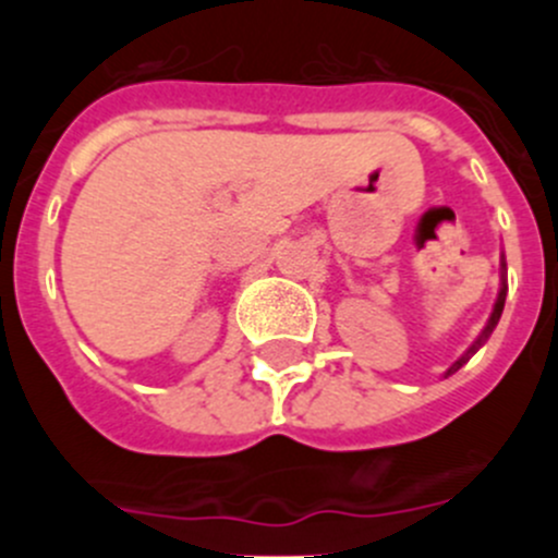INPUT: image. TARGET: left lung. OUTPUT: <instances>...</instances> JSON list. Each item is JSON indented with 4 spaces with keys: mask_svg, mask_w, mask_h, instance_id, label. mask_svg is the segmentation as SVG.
Instances as JSON below:
<instances>
[{
    "mask_svg": "<svg viewBox=\"0 0 558 558\" xmlns=\"http://www.w3.org/2000/svg\"><path fill=\"white\" fill-rule=\"evenodd\" d=\"M505 296H508V283H505V258H502V289H499V296H497V302H494V311H492V318H488L486 329H483V331H481V337H477V340H475V342H472V345H470V351H466V353H464V356H461V359H459V362H453V364H451V367H448V373H446V375H453V373H456V369H461V367H464V364H466V362H470V356H472V353H475V351H477V348H481V345H483V342H486V340H488V335H492V331H494V326H497V324H499V315H502V311H505Z\"/></svg>",
    "mask_w": 558,
    "mask_h": 558,
    "instance_id": "obj_1",
    "label": "left lung"
}]
</instances>
